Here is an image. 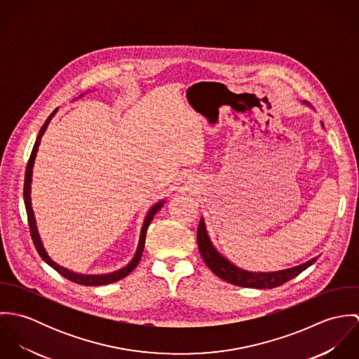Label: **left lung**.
Returning a JSON list of instances; mask_svg holds the SVG:
<instances>
[{
	"label": "left lung",
	"instance_id": "1",
	"mask_svg": "<svg viewBox=\"0 0 359 359\" xmlns=\"http://www.w3.org/2000/svg\"><path fill=\"white\" fill-rule=\"evenodd\" d=\"M304 104L309 106L307 101H303ZM323 127V123H320ZM198 246L201 256L203 258L205 265L212 271L218 278L226 280L228 283L241 286V287H253V289H272L278 287L299 273H302L304 269H307L309 265H312L318 257L311 258L307 262L273 272H252L242 269L232 264L226 257L222 256L215 246L212 245L207 228H205V218H201L199 226H198Z\"/></svg>",
	"mask_w": 359,
	"mask_h": 359
}]
</instances>
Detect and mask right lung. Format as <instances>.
Segmentation results:
<instances>
[{
	"label": "right lung",
	"mask_w": 359,
	"mask_h": 359,
	"mask_svg": "<svg viewBox=\"0 0 359 359\" xmlns=\"http://www.w3.org/2000/svg\"><path fill=\"white\" fill-rule=\"evenodd\" d=\"M83 95H80L81 98ZM57 111V107L52 111L50 114V117L47 118V121L44 123V126L41 127L39 135H37V140H36V144L33 147V151L30 154V158H29V163H27V167H26V174H25V188H23V199H25V205H26V212H27V219H29V226H30V233H32V239L34 242V246L39 252L40 257L53 268L56 272H59L62 276H65L66 279L74 282V283H79V285H84V286H101V285H109V283H113V282H117L123 278H126L127 275H130V272H133L135 269V266L138 265L142 253H144V248H145V238H147V231H148V226L151 225V221L154 219V214L163 207L164 205V199L158 201L157 203H154L147 212L145 215V219H144V224H142V228H141V233H140V242H138V248H137V252L133 257V259L123 268L114 271V272H109V273H98V275H88V273H79V272H73L62 265H59L57 262H55L52 259L51 257L48 256L46 248H44V243L41 241V236L39 233V228H37V222H36V217H34V211H33V207H32V177H33V165H34V160H36V156L39 152V147H40V142H41V138L44 135V133L47 131V127L50 124V121L52 120V117L55 116V113Z\"/></svg>",
	"instance_id": "add662e5"
}]
</instances>
